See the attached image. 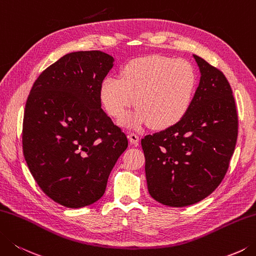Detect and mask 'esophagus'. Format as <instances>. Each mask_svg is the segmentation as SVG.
<instances>
[{
    "instance_id": "34e87169",
    "label": "esophagus",
    "mask_w": 256,
    "mask_h": 256,
    "mask_svg": "<svg viewBox=\"0 0 256 256\" xmlns=\"http://www.w3.org/2000/svg\"><path fill=\"white\" fill-rule=\"evenodd\" d=\"M128 138H129V142H132V144H138V142H139V136H138L137 134H134V132L129 134Z\"/></svg>"
}]
</instances>
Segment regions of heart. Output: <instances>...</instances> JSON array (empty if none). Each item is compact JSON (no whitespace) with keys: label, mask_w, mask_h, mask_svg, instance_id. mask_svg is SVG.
<instances>
[{"label":"heart","mask_w":256,"mask_h":256,"mask_svg":"<svg viewBox=\"0 0 256 256\" xmlns=\"http://www.w3.org/2000/svg\"><path fill=\"white\" fill-rule=\"evenodd\" d=\"M197 84L198 76L190 62L146 56L127 62L120 76H106L100 84V99L114 119L122 118L134 101L136 110L124 122L126 126L150 124L154 128L165 129L187 114Z\"/></svg>","instance_id":"1"}]
</instances>
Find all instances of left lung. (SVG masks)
<instances>
[{
  "label": "left lung",
  "instance_id": "obj_1",
  "mask_svg": "<svg viewBox=\"0 0 256 256\" xmlns=\"http://www.w3.org/2000/svg\"><path fill=\"white\" fill-rule=\"evenodd\" d=\"M194 59L200 80L187 114L142 139L149 194L172 207L198 203L218 188L238 140V112L228 79L200 56Z\"/></svg>",
  "mask_w": 256,
  "mask_h": 256
}]
</instances>
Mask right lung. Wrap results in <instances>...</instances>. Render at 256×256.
<instances>
[{
	"label": "right lung",
	"instance_id": "right-lung-1",
	"mask_svg": "<svg viewBox=\"0 0 256 256\" xmlns=\"http://www.w3.org/2000/svg\"><path fill=\"white\" fill-rule=\"evenodd\" d=\"M101 51L68 53L33 84L23 118V154L46 196L70 208L104 194L126 134L101 109L100 84L114 66Z\"/></svg>",
	"mask_w": 256,
	"mask_h": 256
}]
</instances>
